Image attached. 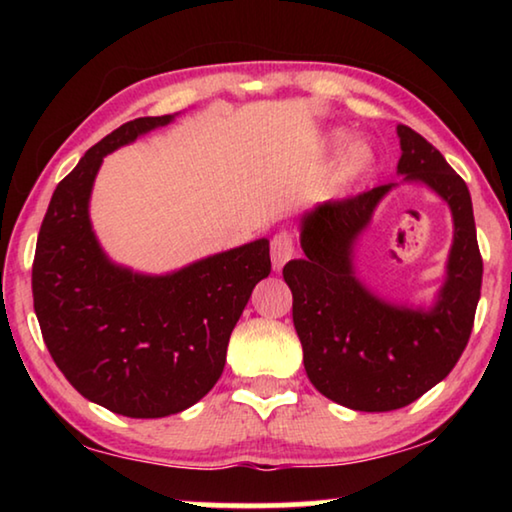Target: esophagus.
I'll list each match as a JSON object with an SVG mask.
<instances>
[{
    "mask_svg": "<svg viewBox=\"0 0 512 512\" xmlns=\"http://www.w3.org/2000/svg\"><path fill=\"white\" fill-rule=\"evenodd\" d=\"M293 253H296L293 237L289 232H277V235L271 239V262L275 271H282V266L289 262Z\"/></svg>",
    "mask_w": 512,
    "mask_h": 512,
    "instance_id": "obj_1",
    "label": "esophagus"
}]
</instances>
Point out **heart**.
<instances>
[{"instance_id": "1", "label": "heart", "mask_w": 512, "mask_h": 512, "mask_svg": "<svg viewBox=\"0 0 512 512\" xmlns=\"http://www.w3.org/2000/svg\"><path fill=\"white\" fill-rule=\"evenodd\" d=\"M329 142L341 144L343 133H332L329 135ZM372 164H375V151H372V146L368 142H354L341 155L339 176L343 180H357L363 173L370 171Z\"/></svg>"}]
</instances>
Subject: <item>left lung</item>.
I'll return each instance as SVG.
<instances>
[{"label": "left lung", "instance_id": "left-lung-1", "mask_svg": "<svg viewBox=\"0 0 512 512\" xmlns=\"http://www.w3.org/2000/svg\"><path fill=\"white\" fill-rule=\"evenodd\" d=\"M404 183H422L452 210L454 241L445 284L429 309L377 298L354 275V244L395 183L316 205L300 221L302 259L284 266L293 293V325L311 384L354 411H395L443 381L470 341L481 298L483 259L465 180L436 146L397 126Z\"/></svg>", "mask_w": 512, "mask_h": 512}]
</instances>
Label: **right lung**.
<instances>
[{
  "label": "right lung",
  "mask_w": 512,
  "mask_h": 512,
  "mask_svg": "<svg viewBox=\"0 0 512 512\" xmlns=\"http://www.w3.org/2000/svg\"><path fill=\"white\" fill-rule=\"evenodd\" d=\"M171 119L128 121L83 155L51 196L33 259L51 359L83 397L126 418H164L210 393L250 293L271 273L268 239L167 275L133 273L101 250L90 194L103 158Z\"/></svg>",
  "instance_id": "obj_1"
}]
</instances>
